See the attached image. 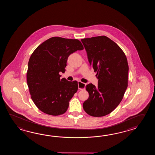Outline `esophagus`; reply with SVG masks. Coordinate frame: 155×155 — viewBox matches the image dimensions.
<instances>
[{
	"mask_svg": "<svg viewBox=\"0 0 155 155\" xmlns=\"http://www.w3.org/2000/svg\"><path fill=\"white\" fill-rule=\"evenodd\" d=\"M86 84L81 82V81H78V88L80 90H84L85 89Z\"/></svg>",
	"mask_w": 155,
	"mask_h": 155,
	"instance_id": "obj_1",
	"label": "esophagus"
}]
</instances>
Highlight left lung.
Returning a JSON list of instances; mask_svg holds the SVG:
<instances>
[{"mask_svg": "<svg viewBox=\"0 0 155 155\" xmlns=\"http://www.w3.org/2000/svg\"><path fill=\"white\" fill-rule=\"evenodd\" d=\"M90 65L98 79V85L86 86L89 98L83 104L88 115L101 117L110 114L121 101L128 86L129 65L120 46L105 36L81 40Z\"/></svg>", "mask_w": 155, "mask_h": 155, "instance_id": "obj_1", "label": "left lung"}]
</instances>
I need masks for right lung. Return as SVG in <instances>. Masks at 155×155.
Instances as JSON below:
<instances>
[{
    "label": "right lung",
    "mask_w": 155,
    "mask_h": 155,
    "mask_svg": "<svg viewBox=\"0 0 155 155\" xmlns=\"http://www.w3.org/2000/svg\"><path fill=\"white\" fill-rule=\"evenodd\" d=\"M83 49L79 40L53 37L34 51L29 60L26 80L31 98L40 111L53 116L67 111L78 84L60 79L59 73H65L71 54Z\"/></svg>",
    "instance_id": "1"
}]
</instances>
